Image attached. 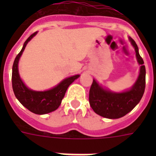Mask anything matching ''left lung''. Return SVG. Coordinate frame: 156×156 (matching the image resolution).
I'll use <instances>...</instances> for the list:
<instances>
[{"label": "left lung", "mask_w": 156, "mask_h": 156, "mask_svg": "<svg viewBox=\"0 0 156 156\" xmlns=\"http://www.w3.org/2000/svg\"><path fill=\"white\" fill-rule=\"evenodd\" d=\"M136 52L138 62L140 66L137 81L130 90L120 94L112 93L102 88L93 81L89 90V104L93 110L102 117L107 119H119L127 115L140 101L145 88V67L143 58L139 53L137 44L130 38Z\"/></svg>", "instance_id": "8db88e82"}]
</instances>
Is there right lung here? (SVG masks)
I'll list each match as a JSON object with an SVG mask.
<instances>
[{
	"label": "right lung",
	"instance_id": "right-lung-1",
	"mask_svg": "<svg viewBox=\"0 0 156 156\" xmlns=\"http://www.w3.org/2000/svg\"><path fill=\"white\" fill-rule=\"evenodd\" d=\"M36 34L37 32L32 33V35L27 39L22 49L16 57L13 67H12V88H13V92L16 98L24 107L36 115H45V114L54 111L60 106L62 100L64 97L65 93L69 87V85L71 84L75 79H77L79 77V75H74L70 78H66L63 81H62L57 87L48 91L37 92L27 88L19 76L18 62L27 42Z\"/></svg>",
	"mask_w": 156,
	"mask_h": 156
}]
</instances>
